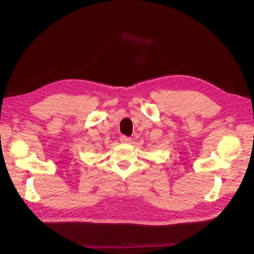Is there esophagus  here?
I'll return each instance as SVG.
<instances>
[{
	"label": "esophagus",
	"mask_w": 254,
	"mask_h": 254,
	"mask_svg": "<svg viewBox=\"0 0 254 254\" xmlns=\"http://www.w3.org/2000/svg\"><path fill=\"white\" fill-rule=\"evenodd\" d=\"M120 141L122 143H130V142H131V137H129L127 135H121Z\"/></svg>",
	"instance_id": "obj_1"
}]
</instances>
